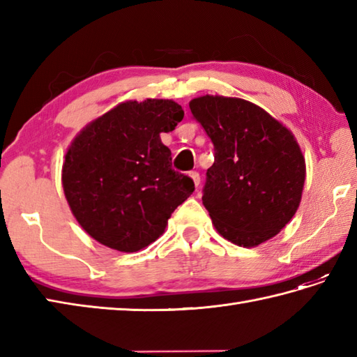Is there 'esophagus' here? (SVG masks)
I'll use <instances>...</instances> for the list:
<instances>
[{"instance_id": "1", "label": "esophagus", "mask_w": 357, "mask_h": 357, "mask_svg": "<svg viewBox=\"0 0 357 357\" xmlns=\"http://www.w3.org/2000/svg\"><path fill=\"white\" fill-rule=\"evenodd\" d=\"M188 176L192 178V181H193V184L198 187L199 185V183H201V178H199V173L198 172H190L188 173Z\"/></svg>"}]
</instances>
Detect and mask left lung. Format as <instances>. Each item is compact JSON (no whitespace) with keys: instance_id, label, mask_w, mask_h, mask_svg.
Returning a JSON list of instances; mask_svg holds the SVG:
<instances>
[{"instance_id":"8db88e82","label":"left lung","mask_w":357,"mask_h":357,"mask_svg":"<svg viewBox=\"0 0 357 357\" xmlns=\"http://www.w3.org/2000/svg\"><path fill=\"white\" fill-rule=\"evenodd\" d=\"M188 105L215 146L202 204L218 233L247 248L276 236L298 210L305 183L293 133L241 98L206 95Z\"/></svg>"}]
</instances>
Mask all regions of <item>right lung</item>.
I'll list each match as a JSON object with an SVG mask.
<instances>
[{
    "label": "right lung",
    "instance_id": "obj_1",
    "mask_svg": "<svg viewBox=\"0 0 357 357\" xmlns=\"http://www.w3.org/2000/svg\"><path fill=\"white\" fill-rule=\"evenodd\" d=\"M183 118L172 100L126 101L72 141L64 195L78 224L100 244L126 253L146 248L193 193L192 178L172 169V151L159 136Z\"/></svg>",
    "mask_w": 357,
    "mask_h": 357
}]
</instances>
